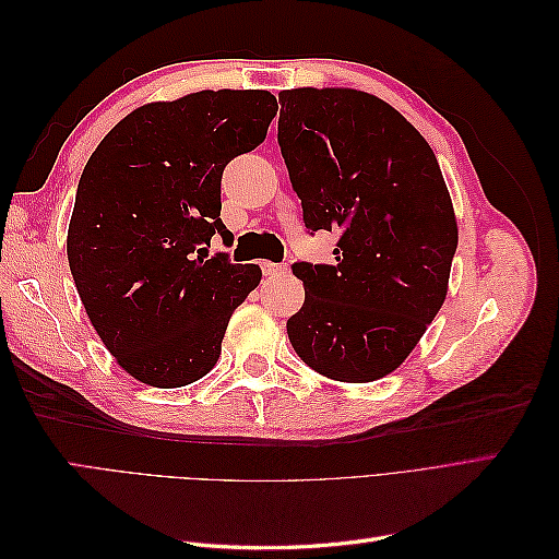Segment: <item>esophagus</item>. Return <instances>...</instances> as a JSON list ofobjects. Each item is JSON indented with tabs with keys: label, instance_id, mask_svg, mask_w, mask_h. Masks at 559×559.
I'll use <instances>...</instances> for the list:
<instances>
[{
	"label": "esophagus",
	"instance_id": "obj_1",
	"mask_svg": "<svg viewBox=\"0 0 559 559\" xmlns=\"http://www.w3.org/2000/svg\"><path fill=\"white\" fill-rule=\"evenodd\" d=\"M263 273H265L267 277H277V275L286 273V265H284V263H270V261H265V263H263Z\"/></svg>",
	"mask_w": 559,
	"mask_h": 559
}]
</instances>
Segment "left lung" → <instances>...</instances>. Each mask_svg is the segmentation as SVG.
Wrapping results in <instances>:
<instances>
[{
    "label": "left lung",
    "mask_w": 559,
    "mask_h": 559,
    "mask_svg": "<svg viewBox=\"0 0 559 559\" xmlns=\"http://www.w3.org/2000/svg\"><path fill=\"white\" fill-rule=\"evenodd\" d=\"M277 140L308 230H337L335 263H294L306 302L286 321L298 357L341 382L396 370L448 296L460 240L427 140L357 88L280 93Z\"/></svg>",
    "instance_id": "left-lung-1"
}]
</instances>
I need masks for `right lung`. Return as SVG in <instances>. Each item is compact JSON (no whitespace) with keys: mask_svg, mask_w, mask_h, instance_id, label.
Masks as SVG:
<instances>
[{"mask_svg":"<svg viewBox=\"0 0 559 559\" xmlns=\"http://www.w3.org/2000/svg\"><path fill=\"white\" fill-rule=\"evenodd\" d=\"M277 114L267 91H198L118 121L83 167L67 261L93 329L128 376L175 389L207 376L259 265L195 257L222 224V175ZM205 249V247H202Z\"/></svg>","mask_w":559,"mask_h":559,"instance_id":"right-lung-1","label":"right lung"}]
</instances>
